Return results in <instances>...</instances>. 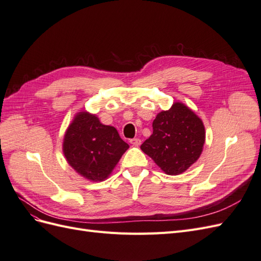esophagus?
Instances as JSON below:
<instances>
[{"instance_id": "esophagus-1", "label": "esophagus", "mask_w": 261, "mask_h": 261, "mask_svg": "<svg viewBox=\"0 0 261 261\" xmlns=\"http://www.w3.org/2000/svg\"><path fill=\"white\" fill-rule=\"evenodd\" d=\"M140 139L139 138H133V139H130L129 140V143L132 144V145H134V146H138V145H140Z\"/></svg>"}]
</instances>
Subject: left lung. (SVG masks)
I'll return each mask as SVG.
<instances>
[{"label":"left lung","mask_w":261,"mask_h":261,"mask_svg":"<svg viewBox=\"0 0 261 261\" xmlns=\"http://www.w3.org/2000/svg\"><path fill=\"white\" fill-rule=\"evenodd\" d=\"M152 128L140 148L167 174H180L200 156L206 137L203 124L183 103L175 102L169 111L158 114Z\"/></svg>","instance_id":"left-lung-1"}]
</instances>
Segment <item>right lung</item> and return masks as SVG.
Listing matches in <instances>:
<instances>
[{
  "label": "right lung",
  "instance_id": "1",
  "mask_svg": "<svg viewBox=\"0 0 261 261\" xmlns=\"http://www.w3.org/2000/svg\"><path fill=\"white\" fill-rule=\"evenodd\" d=\"M127 148L113 126L101 124L96 115L87 112L75 117L63 144L70 167L93 181L107 178Z\"/></svg>",
  "mask_w": 261,
  "mask_h": 261
}]
</instances>
